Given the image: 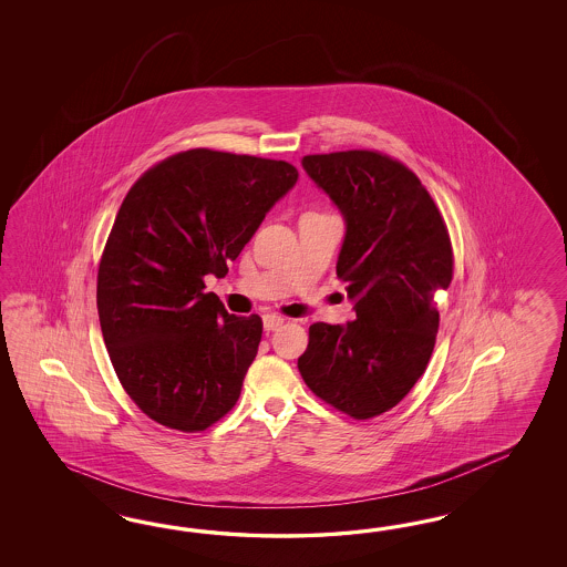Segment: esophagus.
<instances>
[{"instance_id":"1","label":"esophagus","mask_w":567,"mask_h":567,"mask_svg":"<svg viewBox=\"0 0 567 567\" xmlns=\"http://www.w3.org/2000/svg\"><path fill=\"white\" fill-rule=\"evenodd\" d=\"M282 324H285V318L278 316V313H266L264 316V328L266 330H278Z\"/></svg>"}]
</instances>
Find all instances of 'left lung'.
Instances as JSON below:
<instances>
[{
    "label": "left lung",
    "instance_id": "left-lung-1",
    "mask_svg": "<svg viewBox=\"0 0 567 567\" xmlns=\"http://www.w3.org/2000/svg\"><path fill=\"white\" fill-rule=\"evenodd\" d=\"M301 164L343 214L337 276L355 320L311 324L297 368L328 405L368 420L395 408L429 365L434 295L453 278L451 239L429 190L393 157L353 150Z\"/></svg>",
    "mask_w": 567,
    "mask_h": 567
}]
</instances>
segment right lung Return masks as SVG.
I'll return each mask as SVG.
<instances>
[{
	"label": "right lung",
	"mask_w": 567,
	"mask_h": 567,
	"mask_svg": "<svg viewBox=\"0 0 567 567\" xmlns=\"http://www.w3.org/2000/svg\"><path fill=\"white\" fill-rule=\"evenodd\" d=\"M297 178L282 159L189 150L126 193L100 261L97 311L116 377L157 424L206 430L237 403L261 318L228 313L204 278L226 276Z\"/></svg>",
	"instance_id": "add662e5"
}]
</instances>
